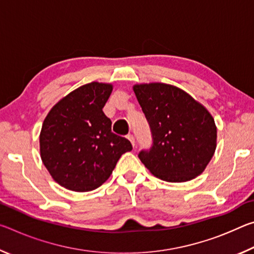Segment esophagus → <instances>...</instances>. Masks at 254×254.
<instances>
[{"mask_svg": "<svg viewBox=\"0 0 254 254\" xmlns=\"http://www.w3.org/2000/svg\"><path fill=\"white\" fill-rule=\"evenodd\" d=\"M127 139L128 140H130V142L132 143V145H133V147H134V145H135V141H134V135H133V134H127Z\"/></svg>", "mask_w": 254, "mask_h": 254, "instance_id": "esophagus-1", "label": "esophagus"}]
</instances>
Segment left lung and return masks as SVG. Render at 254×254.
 <instances>
[{"label": "left lung", "mask_w": 254, "mask_h": 254, "mask_svg": "<svg viewBox=\"0 0 254 254\" xmlns=\"http://www.w3.org/2000/svg\"><path fill=\"white\" fill-rule=\"evenodd\" d=\"M133 91L151 131L152 145L137 154L150 173L170 183L203 173L216 149V126L209 112L168 84L135 85Z\"/></svg>", "instance_id": "left-lung-1"}]
</instances>
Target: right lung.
<instances>
[{
  "label": "right lung",
  "mask_w": 254,
  "mask_h": 254,
  "mask_svg": "<svg viewBox=\"0 0 254 254\" xmlns=\"http://www.w3.org/2000/svg\"><path fill=\"white\" fill-rule=\"evenodd\" d=\"M111 84L80 86L60 100L47 115L40 133V153L46 168L60 186L89 191L104 184L123 153L127 139L114 134L103 112Z\"/></svg>",
  "instance_id": "1"
}]
</instances>
